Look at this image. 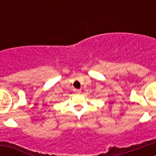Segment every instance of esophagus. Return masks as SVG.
<instances>
[{
	"label": "esophagus",
	"mask_w": 156,
	"mask_h": 156,
	"mask_svg": "<svg viewBox=\"0 0 156 156\" xmlns=\"http://www.w3.org/2000/svg\"><path fill=\"white\" fill-rule=\"evenodd\" d=\"M73 92L75 94H80L81 92L80 90H79V89H74L73 90Z\"/></svg>",
	"instance_id": "obj_1"
}]
</instances>
